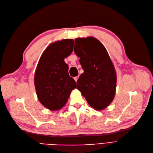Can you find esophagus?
<instances>
[{
    "mask_svg": "<svg viewBox=\"0 0 153 153\" xmlns=\"http://www.w3.org/2000/svg\"><path fill=\"white\" fill-rule=\"evenodd\" d=\"M78 78V76H75V77H74V80H75L76 82H77Z\"/></svg>",
    "mask_w": 153,
    "mask_h": 153,
    "instance_id": "1",
    "label": "esophagus"
}]
</instances>
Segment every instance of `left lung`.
<instances>
[{"mask_svg":"<svg viewBox=\"0 0 153 153\" xmlns=\"http://www.w3.org/2000/svg\"><path fill=\"white\" fill-rule=\"evenodd\" d=\"M74 51L84 71L77 80L76 89L92 108L105 109L114 98L117 82L116 72L107 51L93 37L75 39Z\"/></svg>","mask_w":153,"mask_h":153,"instance_id":"left-lung-1","label":"left lung"}]
</instances>
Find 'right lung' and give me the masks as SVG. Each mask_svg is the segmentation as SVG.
Instances as JSON below:
<instances>
[{
	"label": "right lung",
	"mask_w": 153,
	"mask_h": 153,
	"mask_svg": "<svg viewBox=\"0 0 153 153\" xmlns=\"http://www.w3.org/2000/svg\"><path fill=\"white\" fill-rule=\"evenodd\" d=\"M74 41L66 39L51 43L41 55L34 75L38 98L46 108L58 110L66 105L76 82L69 76L64 59L71 53Z\"/></svg>",
	"instance_id": "right-lung-1"
}]
</instances>
